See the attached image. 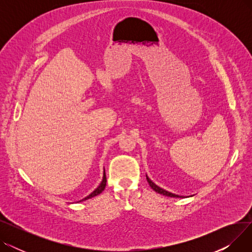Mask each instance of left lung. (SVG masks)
<instances>
[{"mask_svg":"<svg viewBox=\"0 0 252 252\" xmlns=\"http://www.w3.org/2000/svg\"><path fill=\"white\" fill-rule=\"evenodd\" d=\"M146 179H147V182H148V184H149V186L155 191V192H157V193H159V194H162V195H164V196H168V197H174V198H184V196H181V195H177V194H174V193H171V192H168V191H166V190H164V189H162V188H160L159 186H157V185L155 184V183H153L150 179H149V177L146 175Z\"/></svg>","mask_w":252,"mask_h":252,"instance_id":"8db88e82","label":"left lung"}]
</instances>
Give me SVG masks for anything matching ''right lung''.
I'll return each mask as SVG.
<instances>
[{"mask_svg": "<svg viewBox=\"0 0 252 252\" xmlns=\"http://www.w3.org/2000/svg\"><path fill=\"white\" fill-rule=\"evenodd\" d=\"M106 182H107V180H106V175H105V169H104V171H103V178H102V181H101V183H100V185L99 186L93 191L91 194H89L87 197H85V198H83L82 200H79V201H77V202H82V201H86V200H88V199H91V198H93V197H95V196H97V195H99L100 193H102L103 191H104V189H105V187H106Z\"/></svg>", "mask_w": 252, "mask_h": 252, "instance_id": "obj_1", "label": "right lung"}]
</instances>
